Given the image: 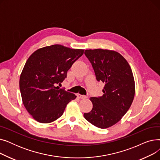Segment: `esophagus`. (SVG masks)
Masks as SVG:
<instances>
[{
    "label": "esophagus",
    "mask_w": 160,
    "mask_h": 160,
    "mask_svg": "<svg viewBox=\"0 0 160 160\" xmlns=\"http://www.w3.org/2000/svg\"><path fill=\"white\" fill-rule=\"evenodd\" d=\"M78 97L80 98H81V99H84V98H88V97H87V96H85V95H80V94H78Z\"/></svg>",
    "instance_id": "esophagus-1"
}]
</instances>
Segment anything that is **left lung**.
I'll use <instances>...</instances> for the list:
<instances>
[{"label":"left lung","mask_w":160,"mask_h":160,"mask_svg":"<svg viewBox=\"0 0 160 160\" xmlns=\"http://www.w3.org/2000/svg\"><path fill=\"white\" fill-rule=\"evenodd\" d=\"M98 82L105 83L103 95L91 97L93 108L85 119L95 127L107 128L119 122L128 112L135 95L131 67L125 58L113 50H86Z\"/></svg>","instance_id":"obj_1"}]
</instances>
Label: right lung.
Here are the masks:
<instances>
[{"label":"right lung","instance_id":"right-lung-1","mask_svg":"<svg viewBox=\"0 0 160 160\" xmlns=\"http://www.w3.org/2000/svg\"><path fill=\"white\" fill-rule=\"evenodd\" d=\"M83 51L53 45L36 50L28 58L21 74L19 88L23 104L36 121H56L77 97L58 84L67 78V71Z\"/></svg>","mask_w":160,"mask_h":160}]
</instances>
